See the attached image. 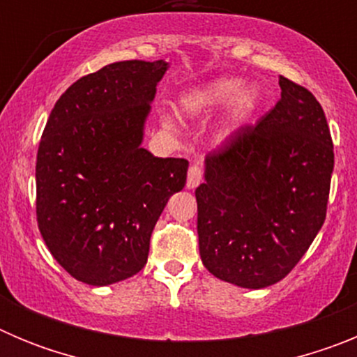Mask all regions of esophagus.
Here are the masks:
<instances>
[{
    "label": "esophagus",
    "instance_id": "1",
    "mask_svg": "<svg viewBox=\"0 0 357 357\" xmlns=\"http://www.w3.org/2000/svg\"><path fill=\"white\" fill-rule=\"evenodd\" d=\"M200 182H202V166L200 164H193L188 172V182H185V184H188L189 189H195Z\"/></svg>",
    "mask_w": 357,
    "mask_h": 357
}]
</instances>
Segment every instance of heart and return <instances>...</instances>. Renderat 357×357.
Masks as SVG:
<instances>
[{
	"label": "heart",
	"mask_w": 357,
	"mask_h": 357,
	"mask_svg": "<svg viewBox=\"0 0 357 357\" xmlns=\"http://www.w3.org/2000/svg\"><path fill=\"white\" fill-rule=\"evenodd\" d=\"M259 102L261 93L255 85H243L239 78L222 77L182 91L176 109L184 118H200L225 107L214 130L216 139L225 143L250 123L259 109Z\"/></svg>",
	"instance_id": "1"
}]
</instances>
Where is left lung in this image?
<instances>
[{
	"mask_svg": "<svg viewBox=\"0 0 357 357\" xmlns=\"http://www.w3.org/2000/svg\"><path fill=\"white\" fill-rule=\"evenodd\" d=\"M280 100L206 157L195 191L204 266L261 289L291 272L324 225L334 168L326 114L305 87L280 77Z\"/></svg>",
	"mask_w": 357,
	"mask_h": 357,
	"instance_id": "8db88e82",
	"label": "left lung"
}]
</instances>
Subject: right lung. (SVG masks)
Instances as JSON below:
<instances>
[{"label":"right lung","instance_id":"right-lung-1","mask_svg":"<svg viewBox=\"0 0 357 357\" xmlns=\"http://www.w3.org/2000/svg\"><path fill=\"white\" fill-rule=\"evenodd\" d=\"M166 61H123L82 77L53 107L37 151V223L56 263L91 286L143 270L150 236L189 162L143 148Z\"/></svg>","mask_w":357,"mask_h":357}]
</instances>
